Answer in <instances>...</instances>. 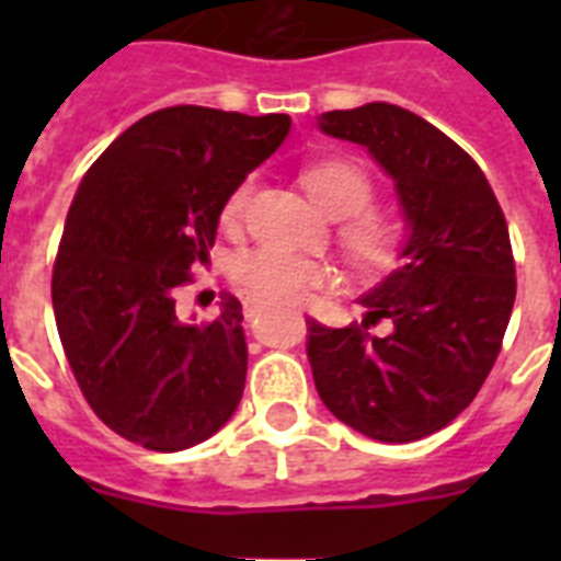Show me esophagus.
Segmentation results:
<instances>
[{"instance_id":"1","label":"esophagus","mask_w":561,"mask_h":561,"mask_svg":"<svg viewBox=\"0 0 561 561\" xmlns=\"http://www.w3.org/2000/svg\"><path fill=\"white\" fill-rule=\"evenodd\" d=\"M255 311H259V297H244V314L255 317Z\"/></svg>"}]
</instances>
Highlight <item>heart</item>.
<instances>
[{
    "label": "heart",
    "instance_id": "1",
    "mask_svg": "<svg viewBox=\"0 0 561 561\" xmlns=\"http://www.w3.org/2000/svg\"><path fill=\"white\" fill-rule=\"evenodd\" d=\"M302 183H306L311 201L329 218H346V224L341 227L343 250L360 273H378L396 262L399 232L387 215L369 209L375 186L358 162L341 160V157L320 160L302 171ZM247 201H250V180L232 188L224 203V220L236 224L244 215ZM229 276L250 297L297 306L306 299L308 290L323 285L329 273L323 264L285 253L279 247H255V250H247L232 259Z\"/></svg>",
    "mask_w": 561,
    "mask_h": 561
}]
</instances>
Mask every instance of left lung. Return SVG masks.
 <instances>
[{
	"mask_svg": "<svg viewBox=\"0 0 561 561\" xmlns=\"http://www.w3.org/2000/svg\"><path fill=\"white\" fill-rule=\"evenodd\" d=\"M317 125L367 148L408 227L401 267L360 297V323L308 320L317 392L358 434L413 443L469 408L501 352L515 302L506 218L478 162L410 110L373 101ZM381 319L391 332L369 335Z\"/></svg>",
	"mask_w": 561,
	"mask_h": 561,
	"instance_id": "left-lung-1",
	"label": "left lung"
}]
</instances>
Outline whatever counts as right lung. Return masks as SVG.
<instances>
[{
    "instance_id": "1",
    "label": "right lung",
    "mask_w": 561,
    "mask_h": 561,
    "mask_svg": "<svg viewBox=\"0 0 561 561\" xmlns=\"http://www.w3.org/2000/svg\"><path fill=\"white\" fill-rule=\"evenodd\" d=\"M290 130V116L157 110L83 174L51 273L66 358L95 416L151 451H183L236 413L247 378L241 302L183 323L174 290L209 262L220 211Z\"/></svg>"
}]
</instances>
